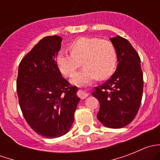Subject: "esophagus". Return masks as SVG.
<instances>
[{"label":"esophagus","instance_id":"obj_1","mask_svg":"<svg viewBox=\"0 0 160 160\" xmlns=\"http://www.w3.org/2000/svg\"><path fill=\"white\" fill-rule=\"evenodd\" d=\"M88 94H89V93H88L86 90H83L81 91V98H87V97L88 96Z\"/></svg>","mask_w":160,"mask_h":160}]
</instances>
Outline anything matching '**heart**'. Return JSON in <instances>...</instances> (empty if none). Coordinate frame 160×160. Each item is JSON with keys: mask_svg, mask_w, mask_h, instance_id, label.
<instances>
[{"mask_svg": "<svg viewBox=\"0 0 160 160\" xmlns=\"http://www.w3.org/2000/svg\"><path fill=\"white\" fill-rule=\"evenodd\" d=\"M70 54L59 52L56 63L64 76L71 77L82 61L84 67L73 74L70 80L72 84H87L98 77L106 79L114 71L117 64V51L110 41L82 37L70 45Z\"/></svg>", "mask_w": 160, "mask_h": 160, "instance_id": "b5f03b06", "label": "heart"}]
</instances>
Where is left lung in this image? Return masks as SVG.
<instances>
[{
	"label": "left lung",
	"mask_w": 160,
	"mask_h": 160,
	"mask_svg": "<svg viewBox=\"0 0 160 160\" xmlns=\"http://www.w3.org/2000/svg\"><path fill=\"white\" fill-rule=\"evenodd\" d=\"M117 51L115 72L104 84L93 88L99 101L97 118L108 128H120L130 123L138 113L143 91L140 58L131 43L122 37L110 38Z\"/></svg>",
	"instance_id": "8db88e82"
}]
</instances>
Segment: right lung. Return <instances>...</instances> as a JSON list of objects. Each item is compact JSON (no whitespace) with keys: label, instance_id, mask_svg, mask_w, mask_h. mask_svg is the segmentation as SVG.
I'll return each mask as SVG.
<instances>
[{"label":"right lung","instance_id":"1","mask_svg":"<svg viewBox=\"0 0 160 160\" xmlns=\"http://www.w3.org/2000/svg\"><path fill=\"white\" fill-rule=\"evenodd\" d=\"M62 38L40 40L18 67L17 93L24 118L37 134L58 138L69 132L80 98L78 88L62 77L56 62Z\"/></svg>","mask_w":160,"mask_h":160}]
</instances>
